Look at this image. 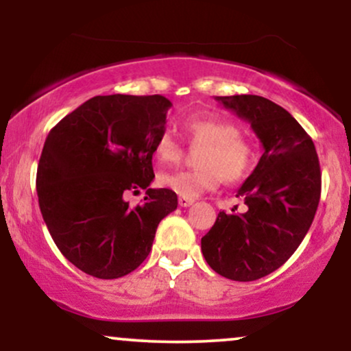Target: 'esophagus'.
Listing matches in <instances>:
<instances>
[{"mask_svg":"<svg viewBox=\"0 0 351 351\" xmlns=\"http://www.w3.org/2000/svg\"><path fill=\"white\" fill-rule=\"evenodd\" d=\"M193 203H195V199H193V198H184V196H180V198H178V204L181 208L191 206Z\"/></svg>","mask_w":351,"mask_h":351,"instance_id":"obj_1","label":"esophagus"}]
</instances>
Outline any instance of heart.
I'll use <instances>...</instances> for the list:
<instances>
[{"instance_id": "1", "label": "heart", "mask_w": 351, "mask_h": 351, "mask_svg": "<svg viewBox=\"0 0 351 351\" xmlns=\"http://www.w3.org/2000/svg\"><path fill=\"white\" fill-rule=\"evenodd\" d=\"M181 132L191 147H199L195 155V170L162 173L158 183L178 196L196 198L219 186L223 178L239 181L249 175L256 163V147L241 135L239 125L224 117L199 112L181 120ZM160 165L176 163L181 145L170 134H162L153 147Z\"/></svg>"}]
</instances>
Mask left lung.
<instances>
[{"label":"left lung","mask_w":351,"mask_h":351,"mask_svg":"<svg viewBox=\"0 0 351 351\" xmlns=\"http://www.w3.org/2000/svg\"><path fill=\"white\" fill-rule=\"evenodd\" d=\"M216 100L251 123L264 153L237 189L245 211H221L201 239V251L219 276L257 280L279 269L307 234L320 201V163L307 132L272 100L259 95Z\"/></svg>","instance_id":"obj_1"}]
</instances>
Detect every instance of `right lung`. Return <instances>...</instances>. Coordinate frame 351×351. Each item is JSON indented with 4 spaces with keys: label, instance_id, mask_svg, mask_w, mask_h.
<instances>
[{
    "label": "right lung",
    "instance_id": "right-lung-1",
    "mask_svg": "<svg viewBox=\"0 0 351 351\" xmlns=\"http://www.w3.org/2000/svg\"><path fill=\"white\" fill-rule=\"evenodd\" d=\"M170 107L163 95H97L47 135L36 176L39 208L62 256L88 276L135 271L160 221L178 206L176 193L148 188ZM140 189L145 201L130 207L124 195Z\"/></svg>",
    "mask_w": 351,
    "mask_h": 351
}]
</instances>
